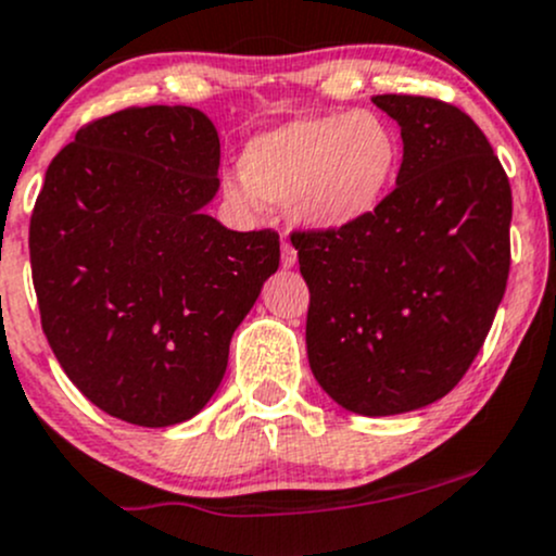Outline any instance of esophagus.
Instances as JSON below:
<instances>
[{
  "label": "esophagus",
  "mask_w": 556,
  "mask_h": 556,
  "mask_svg": "<svg viewBox=\"0 0 556 556\" xmlns=\"http://www.w3.org/2000/svg\"><path fill=\"white\" fill-rule=\"evenodd\" d=\"M280 265H283V267H294L296 265V249L291 247L286 238H283V247H280Z\"/></svg>",
  "instance_id": "obj_1"
}]
</instances>
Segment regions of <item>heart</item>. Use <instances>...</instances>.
<instances>
[{"instance_id": "1", "label": "heart", "mask_w": 556, "mask_h": 556, "mask_svg": "<svg viewBox=\"0 0 556 556\" xmlns=\"http://www.w3.org/2000/svg\"><path fill=\"white\" fill-rule=\"evenodd\" d=\"M403 146L374 111L300 116L256 135L241 153V177L228 195L241 206L256 199L289 204L304 228L342 230L363 223L395 188Z\"/></svg>"}]
</instances>
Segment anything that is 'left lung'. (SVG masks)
<instances>
[{"mask_svg": "<svg viewBox=\"0 0 556 556\" xmlns=\"http://www.w3.org/2000/svg\"><path fill=\"white\" fill-rule=\"evenodd\" d=\"M403 135L397 185L342 230H291L307 280V357L342 408L392 416L469 371L506 291L511 188L456 105L376 94Z\"/></svg>", "mask_w": 556, "mask_h": 556, "instance_id": "1", "label": "left lung"}]
</instances>
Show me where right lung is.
Here are the masks:
<instances>
[{
    "label": "right lung",
    "mask_w": 556,
    "mask_h": 556,
    "mask_svg": "<svg viewBox=\"0 0 556 556\" xmlns=\"http://www.w3.org/2000/svg\"><path fill=\"white\" fill-rule=\"evenodd\" d=\"M219 137L188 105L85 124L52 159L28 228L41 328L89 403L137 427L199 414L278 270V232L223 228Z\"/></svg>",
    "instance_id": "add662e5"
}]
</instances>
